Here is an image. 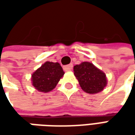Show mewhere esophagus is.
Wrapping results in <instances>:
<instances>
[{"instance_id": "esophagus-1", "label": "esophagus", "mask_w": 135, "mask_h": 135, "mask_svg": "<svg viewBox=\"0 0 135 135\" xmlns=\"http://www.w3.org/2000/svg\"><path fill=\"white\" fill-rule=\"evenodd\" d=\"M72 68H73V65H66V66L64 67V70H65V71H70V70H72Z\"/></svg>"}]
</instances>
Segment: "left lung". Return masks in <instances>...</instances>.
Wrapping results in <instances>:
<instances>
[{"label": "left lung", "mask_w": 135, "mask_h": 135, "mask_svg": "<svg viewBox=\"0 0 135 135\" xmlns=\"http://www.w3.org/2000/svg\"><path fill=\"white\" fill-rule=\"evenodd\" d=\"M74 71L82 89L86 93L97 94L107 86L105 74L92 63L82 62L74 67Z\"/></svg>", "instance_id": "obj_1"}]
</instances>
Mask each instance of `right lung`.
Returning <instances> with one entry per match:
<instances>
[{
	"mask_svg": "<svg viewBox=\"0 0 135 135\" xmlns=\"http://www.w3.org/2000/svg\"><path fill=\"white\" fill-rule=\"evenodd\" d=\"M64 74L59 63L46 61L31 75L32 85L39 91L49 92L56 86Z\"/></svg>",
	"mask_w": 135,
	"mask_h": 135,
	"instance_id": "obj_1",
	"label": "right lung"
}]
</instances>
